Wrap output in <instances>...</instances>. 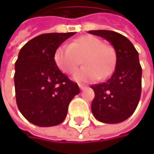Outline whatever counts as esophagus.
Segmentation results:
<instances>
[{"instance_id": "1", "label": "esophagus", "mask_w": 154, "mask_h": 154, "mask_svg": "<svg viewBox=\"0 0 154 154\" xmlns=\"http://www.w3.org/2000/svg\"><path fill=\"white\" fill-rule=\"evenodd\" d=\"M78 86H79V88H80L81 90H84V89L85 88V86L84 85H81V84H79V85H78Z\"/></svg>"}]
</instances>
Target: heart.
Here are the masks:
<instances>
[{"label": "heart", "mask_w": 154, "mask_h": 154, "mask_svg": "<svg viewBox=\"0 0 154 154\" xmlns=\"http://www.w3.org/2000/svg\"><path fill=\"white\" fill-rule=\"evenodd\" d=\"M80 58L84 66L73 75V79L77 82H90L109 77L116 63L114 48L103 44L100 38L91 35L77 37L69 45H60L53 54L57 67L67 74L74 72Z\"/></svg>", "instance_id": "b5f03b06"}]
</instances>
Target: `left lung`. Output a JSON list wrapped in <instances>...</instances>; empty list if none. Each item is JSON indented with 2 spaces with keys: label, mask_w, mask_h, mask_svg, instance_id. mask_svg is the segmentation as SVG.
I'll list each match as a JSON object with an SVG mask.
<instances>
[{
  "label": "left lung",
  "mask_w": 154,
  "mask_h": 154,
  "mask_svg": "<svg viewBox=\"0 0 154 154\" xmlns=\"http://www.w3.org/2000/svg\"><path fill=\"white\" fill-rule=\"evenodd\" d=\"M88 33L106 39L116 52V66L110 78L91 85L95 95L92 113L103 123H120L134 113L140 100L142 68L138 52L126 36L117 32L91 30Z\"/></svg>",
  "instance_id": "8db88e82"
}]
</instances>
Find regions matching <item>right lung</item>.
<instances>
[{
  "instance_id": "add662e5",
  "label": "right lung",
  "mask_w": 154,
  "mask_h": 154,
  "mask_svg": "<svg viewBox=\"0 0 154 154\" xmlns=\"http://www.w3.org/2000/svg\"><path fill=\"white\" fill-rule=\"evenodd\" d=\"M75 34H43L19 51L14 75L16 102L21 114L34 125L52 127L63 122L69 103L80 92L53 60L55 50Z\"/></svg>"
}]
</instances>
